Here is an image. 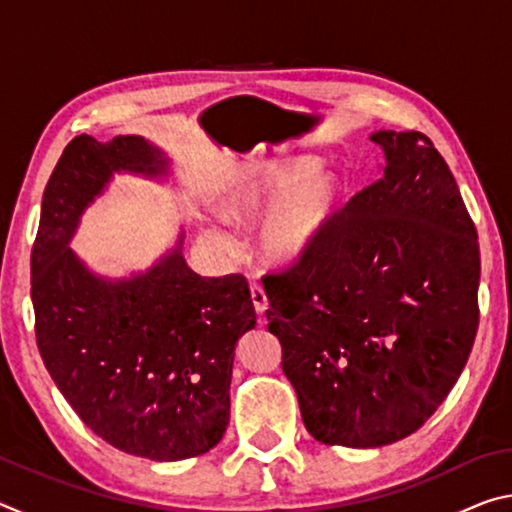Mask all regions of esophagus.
I'll return each instance as SVG.
<instances>
[{
    "mask_svg": "<svg viewBox=\"0 0 512 512\" xmlns=\"http://www.w3.org/2000/svg\"><path fill=\"white\" fill-rule=\"evenodd\" d=\"M250 298H253L257 314H264V311L268 309V298H266V291L262 284H257V282L250 284Z\"/></svg>",
    "mask_w": 512,
    "mask_h": 512,
    "instance_id": "1",
    "label": "esophagus"
}]
</instances>
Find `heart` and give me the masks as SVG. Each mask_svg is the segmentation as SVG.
<instances>
[{
	"label": "heart",
	"instance_id": "heart-1",
	"mask_svg": "<svg viewBox=\"0 0 512 512\" xmlns=\"http://www.w3.org/2000/svg\"><path fill=\"white\" fill-rule=\"evenodd\" d=\"M343 203L339 176L320 171L314 155L250 160L216 194V210L228 223L259 221L257 250L273 266H293L316 253L339 221ZM201 230L219 253H235V237L219 216H205Z\"/></svg>",
	"mask_w": 512,
	"mask_h": 512
}]
</instances>
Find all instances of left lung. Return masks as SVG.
I'll use <instances>...</instances> for the list:
<instances>
[{
	"label": "left lung",
	"mask_w": 512,
	"mask_h": 512,
	"mask_svg": "<svg viewBox=\"0 0 512 512\" xmlns=\"http://www.w3.org/2000/svg\"><path fill=\"white\" fill-rule=\"evenodd\" d=\"M379 180L325 244L264 277L268 329L307 431L370 449L411 436L461 377L479 327L481 257L427 135L375 131Z\"/></svg>",
	"instance_id": "1"
}]
</instances>
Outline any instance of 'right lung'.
Masks as SVG:
<instances>
[{
  "label": "right lung",
  "mask_w": 512,
  "mask_h": 512,
  "mask_svg": "<svg viewBox=\"0 0 512 512\" xmlns=\"http://www.w3.org/2000/svg\"><path fill=\"white\" fill-rule=\"evenodd\" d=\"M115 176L169 183L173 162L137 135L67 144L42 196L31 253L36 339L51 379L121 452L183 461L221 443L237 341L257 325L244 275L187 266L185 230L144 271L103 275L69 244Z\"/></svg>",
  "instance_id": "add662e5"
}]
</instances>
